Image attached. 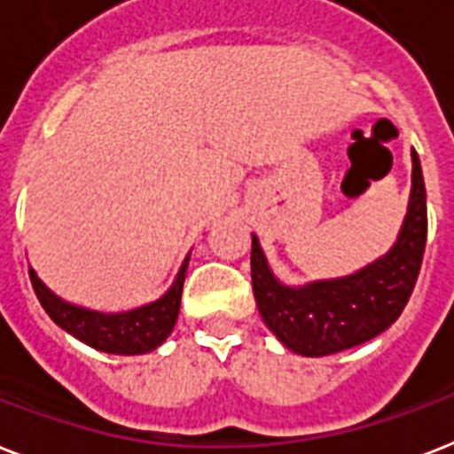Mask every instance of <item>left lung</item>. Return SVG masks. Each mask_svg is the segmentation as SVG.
Returning a JSON list of instances; mask_svg holds the SVG:
<instances>
[{
	"instance_id": "1",
	"label": "left lung",
	"mask_w": 454,
	"mask_h": 454,
	"mask_svg": "<svg viewBox=\"0 0 454 454\" xmlns=\"http://www.w3.org/2000/svg\"><path fill=\"white\" fill-rule=\"evenodd\" d=\"M427 245V193L412 151V191L396 245L385 259L356 275L289 289L272 278L259 239L252 235V286L265 326L303 356L355 348L389 329L406 308Z\"/></svg>"
}]
</instances>
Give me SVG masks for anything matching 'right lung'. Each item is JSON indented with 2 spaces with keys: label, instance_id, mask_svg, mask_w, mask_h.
I'll list each match as a JSON object with an SVG mask.
<instances>
[{
  "label": "right lung",
  "instance_id": "1",
  "mask_svg": "<svg viewBox=\"0 0 454 454\" xmlns=\"http://www.w3.org/2000/svg\"><path fill=\"white\" fill-rule=\"evenodd\" d=\"M184 272L186 263L182 265L172 289L160 301L121 315H102L65 303L42 285L35 270H29V282L35 286L36 298L48 317L74 338L109 355H144L156 349L175 329L179 303H182L184 278H186Z\"/></svg>",
  "mask_w": 454,
  "mask_h": 454
}]
</instances>
